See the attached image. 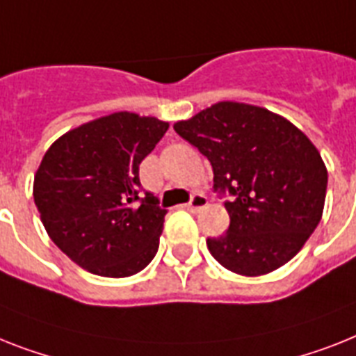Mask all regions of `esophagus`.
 Instances as JSON below:
<instances>
[{"label": "esophagus", "instance_id": "34e87169", "mask_svg": "<svg viewBox=\"0 0 356 356\" xmlns=\"http://www.w3.org/2000/svg\"><path fill=\"white\" fill-rule=\"evenodd\" d=\"M187 209L193 211V213H196V211L204 209V207H207V196L202 195V193H196L193 198H191V202L187 205H185Z\"/></svg>", "mask_w": 356, "mask_h": 356}]
</instances>
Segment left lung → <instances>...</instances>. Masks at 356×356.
Wrapping results in <instances>:
<instances>
[{
  "instance_id": "left-lung-1",
  "label": "left lung",
  "mask_w": 356,
  "mask_h": 356,
  "mask_svg": "<svg viewBox=\"0 0 356 356\" xmlns=\"http://www.w3.org/2000/svg\"><path fill=\"white\" fill-rule=\"evenodd\" d=\"M229 191L227 233L207 238L211 254L242 277H260L304 248L324 213L327 169L318 149L289 120L242 102H218L175 123Z\"/></svg>"
}]
</instances>
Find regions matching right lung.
I'll use <instances>...</instances> for the list:
<instances>
[{"mask_svg":"<svg viewBox=\"0 0 356 356\" xmlns=\"http://www.w3.org/2000/svg\"><path fill=\"white\" fill-rule=\"evenodd\" d=\"M167 129L120 111L61 134L41 160L32 195L43 227L92 275L132 277L156 254L167 211L151 193L138 198L140 163Z\"/></svg>","mask_w":356,"mask_h":356,"instance_id":"obj_1","label":"right lung"}]
</instances>
